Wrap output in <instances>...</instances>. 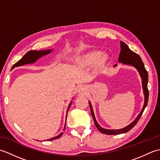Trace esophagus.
Listing matches in <instances>:
<instances>
[{
    "label": "esophagus",
    "instance_id": "esophagus-1",
    "mask_svg": "<svg viewBox=\"0 0 160 160\" xmlns=\"http://www.w3.org/2000/svg\"><path fill=\"white\" fill-rule=\"evenodd\" d=\"M78 91L80 93H85L87 92V88L84 86H80L78 88Z\"/></svg>",
    "mask_w": 160,
    "mask_h": 160
}]
</instances>
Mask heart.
I'll return each instance as SVG.
<instances>
[{
  "instance_id": "obj_1",
  "label": "heart",
  "mask_w": 160,
  "mask_h": 160,
  "mask_svg": "<svg viewBox=\"0 0 160 160\" xmlns=\"http://www.w3.org/2000/svg\"><path fill=\"white\" fill-rule=\"evenodd\" d=\"M101 53L98 52H91L78 56L74 60L75 66L77 67H85L96 64L100 60Z\"/></svg>"
}]
</instances>
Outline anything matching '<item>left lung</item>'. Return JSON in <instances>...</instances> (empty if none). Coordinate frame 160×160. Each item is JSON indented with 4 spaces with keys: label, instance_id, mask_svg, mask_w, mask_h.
Segmentation results:
<instances>
[{
    "label": "left lung",
    "instance_id": "obj_1",
    "mask_svg": "<svg viewBox=\"0 0 160 160\" xmlns=\"http://www.w3.org/2000/svg\"><path fill=\"white\" fill-rule=\"evenodd\" d=\"M120 47H120L121 50L120 53V56L118 58V62L120 63H122V64H126V65L133 67L138 71V73L140 74L142 79V89H143V93L144 96V106L142 107V109L140 113V114L138 115L137 118L134 120V121L132 122L130 124H128L126 127L120 128V129H106L101 127L99 125V124L98 123L96 117H95L92 105H91V103L90 102H89L91 115H92V117L93 118L95 124H96V127L98 128V130L100 131V132H101L102 133L107 134V135H118V134L124 133V132H127L128 131H130L131 129L137 124L138 120H140V118L142 116V113H143L146 107L147 106V103L148 100V87H147L148 76L147 71L145 69L144 64L143 62H142L141 58L138 55V54L135 53V52H133L132 51H131L130 49H129L128 47L126 45L124 42L120 41ZM116 66L117 64H115L114 67H115Z\"/></svg>",
    "mask_w": 160,
    "mask_h": 160
}]
</instances>
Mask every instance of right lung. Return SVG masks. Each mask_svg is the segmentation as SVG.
Segmentation results:
<instances>
[{
    "instance_id": "obj_1",
    "label": "right lung",
    "mask_w": 160,
    "mask_h": 160,
    "mask_svg": "<svg viewBox=\"0 0 160 160\" xmlns=\"http://www.w3.org/2000/svg\"><path fill=\"white\" fill-rule=\"evenodd\" d=\"M52 49H45V50H40V51H36V50H32V51H29L28 53H27L25 56H24L21 59H20L19 61H18L16 63L13 64L12 67V69H14L15 67H20V66H23L25 64H33L36 62L37 60H38L40 58L47 55V54L50 53L52 52ZM72 103V102H71L70 104H69V107H68L67 111V115H66V120H67V113L68 111H69V108L71 107V104ZM65 125H66V122L65 124H64V127L63 128V130H64L65 128ZM62 132H61L59 135H58L57 136L52 138L50 139H48V140H45V141H51V140H56V139L60 138L61 136L62 135Z\"/></svg>"
}]
</instances>
